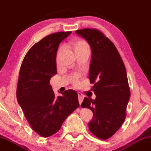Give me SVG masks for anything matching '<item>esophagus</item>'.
Wrapping results in <instances>:
<instances>
[{
    "mask_svg": "<svg viewBox=\"0 0 151 151\" xmlns=\"http://www.w3.org/2000/svg\"><path fill=\"white\" fill-rule=\"evenodd\" d=\"M78 102H79V104H81L83 102V98H84V96H83V95L81 93L78 92Z\"/></svg>",
    "mask_w": 151,
    "mask_h": 151,
    "instance_id": "1",
    "label": "esophagus"
}]
</instances>
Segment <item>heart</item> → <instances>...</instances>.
<instances>
[{
  "mask_svg": "<svg viewBox=\"0 0 151 151\" xmlns=\"http://www.w3.org/2000/svg\"><path fill=\"white\" fill-rule=\"evenodd\" d=\"M70 46L73 49L74 52L76 55H79L83 53H89L90 47L89 44L85 40L82 39H75L73 40L70 42ZM64 50V47H61L59 49L58 52V58L62 55L63 51ZM71 81L75 86H78L79 85V77L78 75H73L71 77Z\"/></svg>",
  "mask_w": 151,
  "mask_h": 151,
  "instance_id": "heart-1",
  "label": "heart"
}]
</instances>
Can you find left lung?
Here are the masks:
<instances>
[{
    "label": "left lung",
    "mask_w": 151,
    "mask_h": 151,
    "mask_svg": "<svg viewBox=\"0 0 151 151\" xmlns=\"http://www.w3.org/2000/svg\"><path fill=\"white\" fill-rule=\"evenodd\" d=\"M75 32L91 47L89 79L96 95L94 100L85 98L81 106L93 112L90 132L99 139L107 140L117 132L126 117L130 89L124 63L113 42L100 30L84 28Z\"/></svg>",
    "instance_id": "1"
}]
</instances>
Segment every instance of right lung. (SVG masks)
Here are the masks:
<instances>
[{
    "instance_id": "obj_1",
    "label": "right lung",
    "mask_w": 151,
    "mask_h": 151,
    "mask_svg": "<svg viewBox=\"0 0 151 151\" xmlns=\"http://www.w3.org/2000/svg\"><path fill=\"white\" fill-rule=\"evenodd\" d=\"M71 33L46 36L29 49L20 67L17 100L32 129L47 138L58 132L68 116L79 106L77 92L68 89L55 97L50 79L57 73L59 45Z\"/></svg>"
}]
</instances>
